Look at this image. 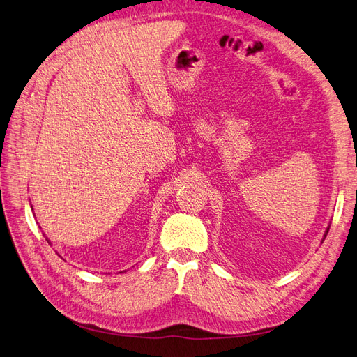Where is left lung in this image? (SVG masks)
Wrapping results in <instances>:
<instances>
[{"label": "left lung", "instance_id": "obj_1", "mask_svg": "<svg viewBox=\"0 0 357 357\" xmlns=\"http://www.w3.org/2000/svg\"><path fill=\"white\" fill-rule=\"evenodd\" d=\"M328 232H329V228H328V231H326V234H325V238H326V235H328Z\"/></svg>", "mask_w": 357, "mask_h": 357}]
</instances>
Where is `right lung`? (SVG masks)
Here are the masks:
<instances>
[{
	"instance_id": "add662e5",
	"label": "right lung",
	"mask_w": 357,
	"mask_h": 357,
	"mask_svg": "<svg viewBox=\"0 0 357 357\" xmlns=\"http://www.w3.org/2000/svg\"><path fill=\"white\" fill-rule=\"evenodd\" d=\"M47 241H49V240H47Z\"/></svg>"
}]
</instances>
